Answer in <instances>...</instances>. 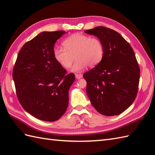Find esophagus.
Here are the masks:
<instances>
[{
  "label": "esophagus",
  "mask_w": 155,
  "mask_h": 155,
  "mask_svg": "<svg viewBox=\"0 0 155 155\" xmlns=\"http://www.w3.org/2000/svg\"><path fill=\"white\" fill-rule=\"evenodd\" d=\"M75 77H76V78H77V79H80L81 78L83 77V74H75Z\"/></svg>",
  "instance_id": "34e87169"
}]
</instances>
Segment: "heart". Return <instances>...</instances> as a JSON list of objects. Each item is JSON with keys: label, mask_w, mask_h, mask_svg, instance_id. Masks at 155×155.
Listing matches in <instances>:
<instances>
[{"label": "heart", "mask_w": 155, "mask_h": 155, "mask_svg": "<svg viewBox=\"0 0 155 155\" xmlns=\"http://www.w3.org/2000/svg\"><path fill=\"white\" fill-rule=\"evenodd\" d=\"M64 48L55 47L53 57L58 63L64 68H68L76 61L71 71L78 72L86 68L97 65L103 59L104 45L99 38L83 34H74L62 42Z\"/></svg>", "instance_id": "b5f03b06"}]
</instances>
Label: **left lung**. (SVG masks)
I'll return each mask as SVG.
<instances>
[{
    "mask_svg": "<svg viewBox=\"0 0 155 155\" xmlns=\"http://www.w3.org/2000/svg\"><path fill=\"white\" fill-rule=\"evenodd\" d=\"M103 42L104 55L83 74L92 105L105 116L118 115L129 107L139 90L140 68L130 44L113 29L97 27L85 31Z\"/></svg>",
    "mask_w": 155,
    "mask_h": 155,
    "instance_id": "8db88e82",
    "label": "left lung"
}]
</instances>
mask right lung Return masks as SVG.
<instances>
[{"mask_svg":"<svg viewBox=\"0 0 155 155\" xmlns=\"http://www.w3.org/2000/svg\"><path fill=\"white\" fill-rule=\"evenodd\" d=\"M64 31L42 32L24 45L13 68L16 94L24 109L44 121L58 120L68 104V90L73 73L67 71L53 57L55 42Z\"/></svg>","mask_w":155,"mask_h":155,"instance_id":"obj_1","label":"right lung"}]
</instances>
